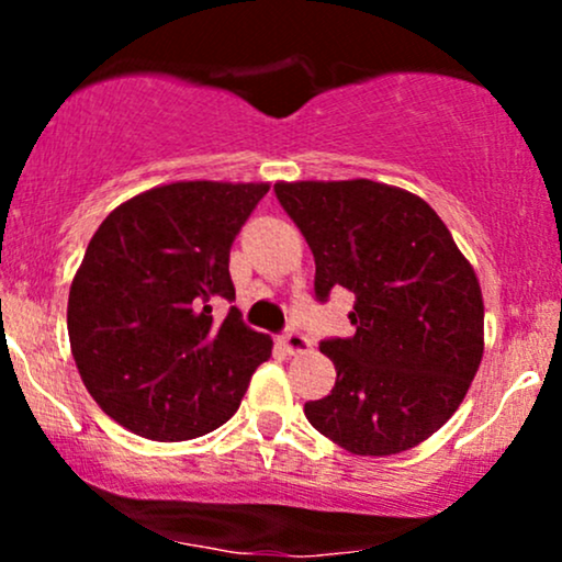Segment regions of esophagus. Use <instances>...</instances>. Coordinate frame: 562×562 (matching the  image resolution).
I'll return each mask as SVG.
<instances>
[{
    "mask_svg": "<svg viewBox=\"0 0 562 562\" xmlns=\"http://www.w3.org/2000/svg\"><path fill=\"white\" fill-rule=\"evenodd\" d=\"M280 344L288 353H303V351H308V346H312V344H308L306 335L299 330V327H288V330L280 335Z\"/></svg>",
    "mask_w": 562,
    "mask_h": 562,
    "instance_id": "esophagus-1",
    "label": "esophagus"
}]
</instances>
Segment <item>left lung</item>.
Here are the masks:
<instances>
[{"label": "left lung", "mask_w": 562, "mask_h": 562, "mask_svg": "<svg viewBox=\"0 0 562 562\" xmlns=\"http://www.w3.org/2000/svg\"><path fill=\"white\" fill-rule=\"evenodd\" d=\"M274 195L317 263L314 299L353 293L351 338L319 340L335 389L306 420L353 454H398L457 412L483 357V299L447 224L370 179L280 182Z\"/></svg>", "instance_id": "left-lung-1"}]
</instances>
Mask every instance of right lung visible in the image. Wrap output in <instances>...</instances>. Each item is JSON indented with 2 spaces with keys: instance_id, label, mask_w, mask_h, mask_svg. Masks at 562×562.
I'll return each instance as SVG.
<instances>
[{
  "instance_id": "obj_1",
  "label": "right lung",
  "mask_w": 562,
  "mask_h": 562,
  "mask_svg": "<svg viewBox=\"0 0 562 562\" xmlns=\"http://www.w3.org/2000/svg\"><path fill=\"white\" fill-rule=\"evenodd\" d=\"M269 184L177 182L119 205L87 245L68 338L108 417L153 441L211 434L240 406L272 338L235 301L229 248Z\"/></svg>"
}]
</instances>
